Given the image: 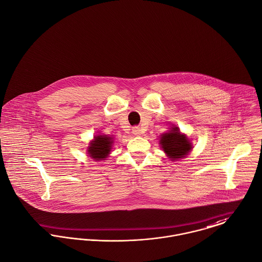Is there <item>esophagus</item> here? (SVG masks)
Returning a JSON list of instances; mask_svg holds the SVG:
<instances>
[{"label":"esophagus","instance_id":"34e87169","mask_svg":"<svg viewBox=\"0 0 262 262\" xmlns=\"http://www.w3.org/2000/svg\"><path fill=\"white\" fill-rule=\"evenodd\" d=\"M133 134H134L135 136H140V135L142 134L141 127H140V126H134V127H133Z\"/></svg>","mask_w":262,"mask_h":262}]
</instances>
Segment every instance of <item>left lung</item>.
<instances>
[{
  "label": "left lung",
  "mask_w": 262,
  "mask_h": 262,
  "mask_svg": "<svg viewBox=\"0 0 262 262\" xmlns=\"http://www.w3.org/2000/svg\"><path fill=\"white\" fill-rule=\"evenodd\" d=\"M160 144L172 161L187 156L192 148V144L188 138L185 135H181L178 127H173L171 132L163 135Z\"/></svg>",
  "instance_id": "8db88e82"
}]
</instances>
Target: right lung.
Segmentation results:
<instances>
[{
  "mask_svg": "<svg viewBox=\"0 0 262 262\" xmlns=\"http://www.w3.org/2000/svg\"><path fill=\"white\" fill-rule=\"evenodd\" d=\"M112 138L107 136H97L94 138V141L90 143V146H88V154L94 160H104L111 149H112Z\"/></svg>",
  "mask_w": 262,
  "mask_h": 262,
  "instance_id": "obj_1",
  "label": "right lung"
}]
</instances>
